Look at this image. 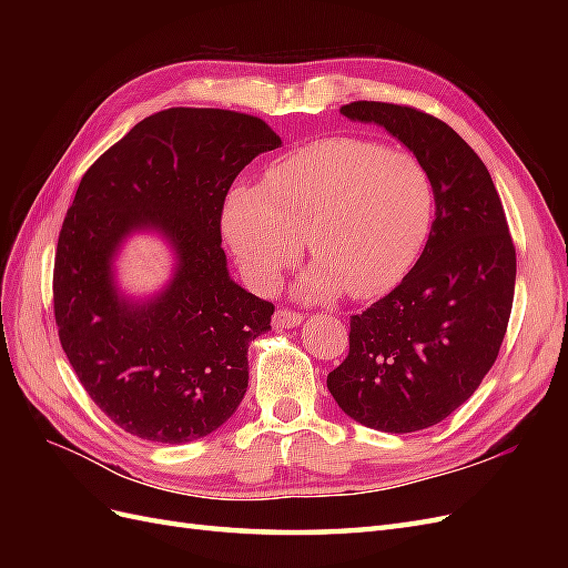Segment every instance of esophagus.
Segmentation results:
<instances>
[{
	"mask_svg": "<svg viewBox=\"0 0 568 568\" xmlns=\"http://www.w3.org/2000/svg\"><path fill=\"white\" fill-rule=\"evenodd\" d=\"M303 322V315L296 311H288V307H277V313L272 317L274 326H282V329H294Z\"/></svg>",
	"mask_w": 568,
	"mask_h": 568,
	"instance_id": "1",
	"label": "esophagus"
}]
</instances>
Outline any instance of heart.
I'll return each mask as SVG.
<instances>
[{
	"label": "heart",
	"instance_id": "heart-1",
	"mask_svg": "<svg viewBox=\"0 0 568 568\" xmlns=\"http://www.w3.org/2000/svg\"><path fill=\"white\" fill-rule=\"evenodd\" d=\"M432 220L424 163L353 136L286 153L261 186L236 182L222 205V234L255 288L277 286L305 239L317 261L301 284L307 298L386 294L417 261Z\"/></svg>",
	"mask_w": 568,
	"mask_h": 568
}]
</instances>
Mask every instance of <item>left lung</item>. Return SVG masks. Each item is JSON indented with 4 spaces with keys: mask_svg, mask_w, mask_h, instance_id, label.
<instances>
[{
    "mask_svg": "<svg viewBox=\"0 0 568 568\" xmlns=\"http://www.w3.org/2000/svg\"><path fill=\"white\" fill-rule=\"evenodd\" d=\"M341 113L382 125L415 153L434 184L436 220L403 282L351 317L348 357L326 388L363 426L422 432L467 403L500 353L517 251L488 168L450 125L384 101Z\"/></svg>",
    "mask_w": 568,
    "mask_h": 568,
    "instance_id": "1",
    "label": "left lung"
}]
</instances>
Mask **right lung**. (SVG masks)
<instances>
[{"label":"right lung","mask_w":568,"mask_h":568,"mask_svg":"<svg viewBox=\"0 0 568 568\" xmlns=\"http://www.w3.org/2000/svg\"><path fill=\"white\" fill-rule=\"evenodd\" d=\"M282 140L265 120L168 109L136 123L84 173L59 234L54 317L80 384L123 432L180 445L225 424L248 386V343L274 305L230 280L220 217L236 175ZM166 236L171 284L119 294L112 257L132 231Z\"/></svg>","instance_id":"right-lung-1"}]
</instances>
